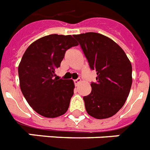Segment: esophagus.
<instances>
[{
    "mask_svg": "<svg viewBox=\"0 0 150 150\" xmlns=\"http://www.w3.org/2000/svg\"><path fill=\"white\" fill-rule=\"evenodd\" d=\"M81 82H82V80L80 79H77L74 80V82H75V86H78Z\"/></svg>",
    "mask_w": 150,
    "mask_h": 150,
    "instance_id": "obj_1",
    "label": "esophagus"
}]
</instances>
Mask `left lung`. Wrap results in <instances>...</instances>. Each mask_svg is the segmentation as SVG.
<instances>
[{
  "label": "left lung",
  "instance_id": "obj_1",
  "mask_svg": "<svg viewBox=\"0 0 150 150\" xmlns=\"http://www.w3.org/2000/svg\"><path fill=\"white\" fill-rule=\"evenodd\" d=\"M74 37L97 75L90 94L83 97L87 113L96 119L114 116L130 93L132 68L129 59L117 43L104 35L86 33Z\"/></svg>",
  "mask_w": 150,
  "mask_h": 150
}]
</instances>
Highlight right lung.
<instances>
[{"label":"right lung","mask_w":150,"mask_h":150,"mask_svg":"<svg viewBox=\"0 0 150 150\" xmlns=\"http://www.w3.org/2000/svg\"><path fill=\"white\" fill-rule=\"evenodd\" d=\"M71 35L51 34L34 41L27 48L18 65L19 84L33 109L45 117L65 114L74 94L71 79H56L55 69L61 66L65 51L77 46Z\"/></svg>","instance_id":"obj_1"}]
</instances>
